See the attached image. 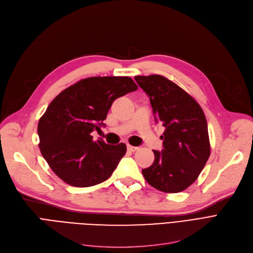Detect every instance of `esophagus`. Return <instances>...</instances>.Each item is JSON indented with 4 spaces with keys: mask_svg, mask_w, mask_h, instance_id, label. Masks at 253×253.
Instances as JSON below:
<instances>
[{
    "mask_svg": "<svg viewBox=\"0 0 253 253\" xmlns=\"http://www.w3.org/2000/svg\"><path fill=\"white\" fill-rule=\"evenodd\" d=\"M127 150L130 151V152H135L138 150L137 147H133V145H130V144H127Z\"/></svg>",
    "mask_w": 253,
    "mask_h": 253,
    "instance_id": "34e87169",
    "label": "esophagus"
}]
</instances>
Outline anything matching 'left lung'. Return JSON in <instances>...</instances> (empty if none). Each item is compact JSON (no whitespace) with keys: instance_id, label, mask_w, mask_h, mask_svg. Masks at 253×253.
I'll return each instance as SVG.
<instances>
[{"instance_id":"1","label":"left lung","mask_w":253,"mask_h":253,"mask_svg":"<svg viewBox=\"0 0 253 253\" xmlns=\"http://www.w3.org/2000/svg\"><path fill=\"white\" fill-rule=\"evenodd\" d=\"M134 79L150 97L156 122L165 127L161 136L163 150L153 151L155 161L142 169V174L159 191L182 192L198 178L210 156L203 110L190 94L163 76Z\"/></svg>"}]
</instances>
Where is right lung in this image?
<instances>
[{
    "label": "right lung",
    "instance_id": "1",
    "mask_svg": "<svg viewBox=\"0 0 253 253\" xmlns=\"http://www.w3.org/2000/svg\"><path fill=\"white\" fill-rule=\"evenodd\" d=\"M129 77H91L64 89L51 101L38 124L39 148L64 182L87 188L108 179L126 153V144L93 140L104 126L113 102L137 90Z\"/></svg>",
    "mask_w": 253,
    "mask_h": 253
}]
</instances>
